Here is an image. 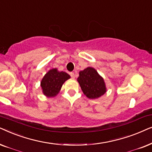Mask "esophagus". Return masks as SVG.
I'll return each mask as SVG.
<instances>
[{
  "mask_svg": "<svg viewBox=\"0 0 152 152\" xmlns=\"http://www.w3.org/2000/svg\"><path fill=\"white\" fill-rule=\"evenodd\" d=\"M70 76H71V77H72V78H75V74H74V72H70Z\"/></svg>",
  "mask_w": 152,
  "mask_h": 152,
  "instance_id": "34e87169",
  "label": "esophagus"
}]
</instances>
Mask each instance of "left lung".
Here are the masks:
<instances>
[{"instance_id":"left-lung-1","label":"left lung","mask_w":152,"mask_h":152,"mask_svg":"<svg viewBox=\"0 0 152 152\" xmlns=\"http://www.w3.org/2000/svg\"><path fill=\"white\" fill-rule=\"evenodd\" d=\"M81 90L89 99H96L106 92L104 80L94 68L88 67L79 72L78 78Z\"/></svg>"}]
</instances>
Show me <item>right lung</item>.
Segmentation results:
<instances>
[{
    "label": "right lung",
    "mask_w": 152,
    "mask_h": 152,
    "mask_svg": "<svg viewBox=\"0 0 152 152\" xmlns=\"http://www.w3.org/2000/svg\"><path fill=\"white\" fill-rule=\"evenodd\" d=\"M69 78V75L65 72H58L57 69H50L42 80L43 93L47 96H55L59 92L62 84Z\"/></svg>",
    "instance_id": "obj_1"
}]
</instances>
